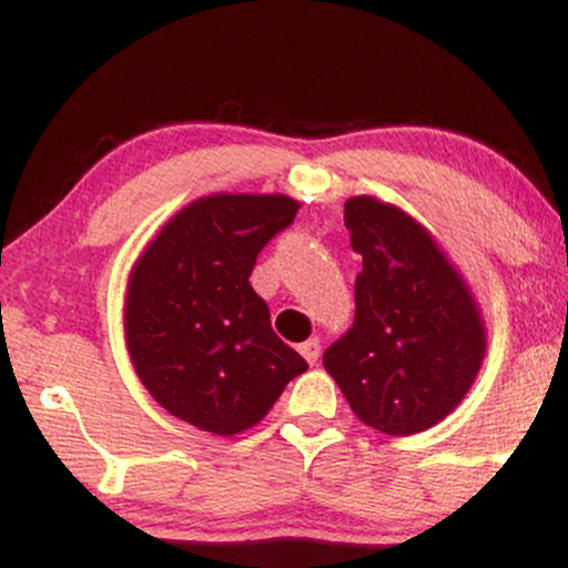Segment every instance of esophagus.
Segmentation results:
<instances>
[{"label":"esophagus","instance_id":"esophagus-1","mask_svg":"<svg viewBox=\"0 0 568 568\" xmlns=\"http://www.w3.org/2000/svg\"><path fill=\"white\" fill-rule=\"evenodd\" d=\"M298 352H302V357L310 366H315L317 357H321V342H317V338H310V342H304L302 347H298Z\"/></svg>","mask_w":568,"mask_h":568}]
</instances>
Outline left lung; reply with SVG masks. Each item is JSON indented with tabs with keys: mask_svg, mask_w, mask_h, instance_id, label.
Returning <instances> with one entry per match:
<instances>
[{
	"mask_svg": "<svg viewBox=\"0 0 568 568\" xmlns=\"http://www.w3.org/2000/svg\"><path fill=\"white\" fill-rule=\"evenodd\" d=\"M355 280V323L323 366L366 427L406 438L446 419L486 357L478 298L435 234L371 194L344 202Z\"/></svg>",
	"mask_w": 568,
	"mask_h": 568,
	"instance_id": "obj_1",
	"label": "left lung"
}]
</instances>
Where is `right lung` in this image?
<instances>
[{"label":"right lung","mask_w":568,"mask_h":568,"mask_svg":"<svg viewBox=\"0 0 568 568\" xmlns=\"http://www.w3.org/2000/svg\"><path fill=\"white\" fill-rule=\"evenodd\" d=\"M298 207L288 194H202L130 266L122 304L130 363L149 395L186 425L221 438L245 433L306 371L247 283L258 251Z\"/></svg>","instance_id":"right-lung-1"}]
</instances>
